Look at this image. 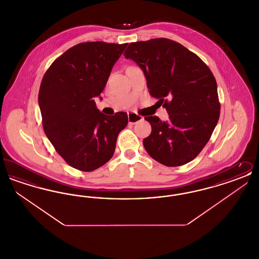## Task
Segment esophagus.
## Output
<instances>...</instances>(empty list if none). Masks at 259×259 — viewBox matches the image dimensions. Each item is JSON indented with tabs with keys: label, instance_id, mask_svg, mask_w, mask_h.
I'll list each match as a JSON object with an SVG mask.
<instances>
[{
	"label": "esophagus",
	"instance_id": "esophagus-1",
	"mask_svg": "<svg viewBox=\"0 0 259 259\" xmlns=\"http://www.w3.org/2000/svg\"><path fill=\"white\" fill-rule=\"evenodd\" d=\"M143 119V116L137 114L135 112H129L128 113V121L130 124H135Z\"/></svg>",
	"mask_w": 259,
	"mask_h": 259
}]
</instances>
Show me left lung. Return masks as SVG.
<instances>
[{"label":"left lung","instance_id":"8db88e82","mask_svg":"<svg viewBox=\"0 0 259 259\" xmlns=\"http://www.w3.org/2000/svg\"><path fill=\"white\" fill-rule=\"evenodd\" d=\"M124 56L143 70L149 94L169 113V121L145 117L151 125L143 142L148 154L168 167L193 160L220 118L218 85L209 67L181 44L164 37L131 42Z\"/></svg>","mask_w":259,"mask_h":259}]
</instances>
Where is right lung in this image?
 <instances>
[{
    "instance_id": "add662e5",
    "label": "right lung",
    "mask_w": 259,
    "mask_h": 259,
    "mask_svg": "<svg viewBox=\"0 0 259 259\" xmlns=\"http://www.w3.org/2000/svg\"><path fill=\"white\" fill-rule=\"evenodd\" d=\"M128 44L80 42L50 65L38 91L42 127L50 143L74 169L91 172L114 153L127 113L106 115L96 108L114 63Z\"/></svg>"
}]
</instances>
